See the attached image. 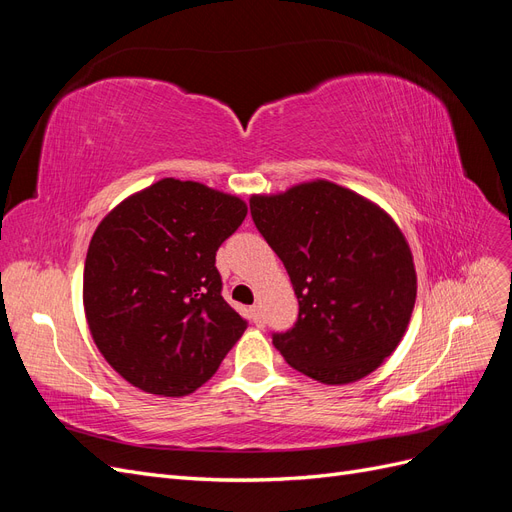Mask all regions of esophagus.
<instances>
[{
	"mask_svg": "<svg viewBox=\"0 0 512 512\" xmlns=\"http://www.w3.org/2000/svg\"><path fill=\"white\" fill-rule=\"evenodd\" d=\"M250 316H252V322L256 324V327H262V314H260V307L258 305L250 307Z\"/></svg>",
	"mask_w": 512,
	"mask_h": 512,
	"instance_id": "34e87169",
	"label": "esophagus"
}]
</instances>
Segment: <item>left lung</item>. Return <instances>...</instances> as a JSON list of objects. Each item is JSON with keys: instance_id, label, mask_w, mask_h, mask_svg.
Segmentation results:
<instances>
[{"instance_id": "left-lung-1", "label": "left lung", "mask_w": 512, "mask_h": 512, "mask_svg": "<svg viewBox=\"0 0 512 512\" xmlns=\"http://www.w3.org/2000/svg\"><path fill=\"white\" fill-rule=\"evenodd\" d=\"M260 235L280 256L299 318L273 346L322 384L365 378L404 337L416 301L410 245L376 203L316 179L282 194H254Z\"/></svg>"}]
</instances>
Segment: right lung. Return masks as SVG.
<instances>
[{"label":"right lung","instance_id":"add662e5","mask_svg":"<svg viewBox=\"0 0 512 512\" xmlns=\"http://www.w3.org/2000/svg\"><path fill=\"white\" fill-rule=\"evenodd\" d=\"M245 215L239 196L168 177L98 224L85 258V318L108 365L136 389L190 395L239 342L247 322L222 297L215 252Z\"/></svg>","mask_w":512,"mask_h":512}]
</instances>
